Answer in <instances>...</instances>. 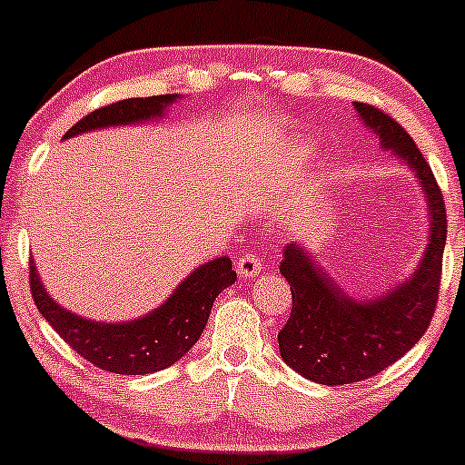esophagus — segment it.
I'll list each match as a JSON object with an SVG mask.
<instances>
[{"instance_id": "obj_1", "label": "esophagus", "mask_w": 465, "mask_h": 465, "mask_svg": "<svg viewBox=\"0 0 465 465\" xmlns=\"http://www.w3.org/2000/svg\"><path fill=\"white\" fill-rule=\"evenodd\" d=\"M236 269L242 280H251V277L260 275V271H262V260L255 253H242L236 260Z\"/></svg>"}]
</instances>
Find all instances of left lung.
Listing matches in <instances>:
<instances>
[{
	"instance_id": "8db88e82",
	"label": "left lung",
	"mask_w": 465,
	"mask_h": 465,
	"mask_svg": "<svg viewBox=\"0 0 465 465\" xmlns=\"http://www.w3.org/2000/svg\"><path fill=\"white\" fill-rule=\"evenodd\" d=\"M365 126L381 143L404 159L421 181L430 214L429 244L418 269L402 284L376 300H351L323 273L308 249L291 242L280 273L292 292L291 317L277 334L282 361L319 385H350L367 381L404 356L421 339L433 319L446 244V207L430 165L407 131L376 106L354 103Z\"/></svg>"
}]
</instances>
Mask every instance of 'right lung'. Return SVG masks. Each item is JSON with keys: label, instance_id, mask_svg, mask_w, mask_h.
<instances>
[{"label": "right lung", "instance_id": "1", "mask_svg": "<svg viewBox=\"0 0 465 465\" xmlns=\"http://www.w3.org/2000/svg\"><path fill=\"white\" fill-rule=\"evenodd\" d=\"M177 95H151V98H126L120 103L100 106L84 115L65 133V140L80 133L106 129V126L140 124L151 117H162ZM236 282L232 260L227 255L196 266L173 295L153 312L126 323L92 322L65 311L52 300L41 284L36 266L30 260V291L39 312L56 330L76 354L104 371L143 376L174 365L188 351L210 319L212 303L218 292Z\"/></svg>", "mask_w": 465, "mask_h": 465}]
</instances>
